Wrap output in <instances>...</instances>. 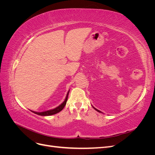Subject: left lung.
<instances>
[{
  "instance_id": "obj_1",
  "label": "left lung",
  "mask_w": 155,
  "mask_h": 155,
  "mask_svg": "<svg viewBox=\"0 0 155 155\" xmlns=\"http://www.w3.org/2000/svg\"><path fill=\"white\" fill-rule=\"evenodd\" d=\"M93 108H94V109H95L96 110H97V112H101L100 110H97V109H96V108H94V107H93Z\"/></svg>"
}]
</instances>
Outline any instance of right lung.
I'll return each mask as SVG.
<instances>
[{"instance_id": "add662e5", "label": "right lung", "mask_w": 155, "mask_h": 155, "mask_svg": "<svg viewBox=\"0 0 155 155\" xmlns=\"http://www.w3.org/2000/svg\"><path fill=\"white\" fill-rule=\"evenodd\" d=\"M69 91H68V93H67V96H66V98H65L64 101L60 105H59L58 107L55 108V109H51V110H49L44 111V112H37L32 111V110H31V111L32 112H34V113H35V114H36L40 115V116H50V115H53V114L58 113V112H59L60 111H61V110L63 109V108L64 107L65 105H66V104H67V100H68V96Z\"/></svg>"}]
</instances>
